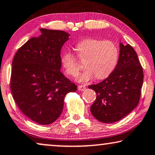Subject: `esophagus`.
<instances>
[{
	"label": "esophagus",
	"mask_w": 155,
	"mask_h": 155,
	"mask_svg": "<svg viewBox=\"0 0 155 155\" xmlns=\"http://www.w3.org/2000/svg\"><path fill=\"white\" fill-rule=\"evenodd\" d=\"M86 86H83V85H79V86H78V91H84L85 89H86Z\"/></svg>",
	"instance_id": "esophagus-1"
}]
</instances>
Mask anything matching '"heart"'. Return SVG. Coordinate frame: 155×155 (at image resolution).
Masks as SVG:
<instances>
[{
    "instance_id": "1",
    "label": "heart",
    "mask_w": 155,
    "mask_h": 155,
    "mask_svg": "<svg viewBox=\"0 0 155 155\" xmlns=\"http://www.w3.org/2000/svg\"><path fill=\"white\" fill-rule=\"evenodd\" d=\"M78 56L85 60L86 69L77 77L80 82H86L95 77L98 79L106 78L116 67L119 58L118 48L110 41L86 38L76 45ZM61 62L67 75L76 77L81 69L77 58L66 51L61 57Z\"/></svg>"
}]
</instances>
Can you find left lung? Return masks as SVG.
I'll return each mask as SVG.
<instances>
[{
  "mask_svg": "<svg viewBox=\"0 0 155 155\" xmlns=\"http://www.w3.org/2000/svg\"><path fill=\"white\" fill-rule=\"evenodd\" d=\"M143 77L134 48L120 43L119 60L114 71L102 82L88 86L97 94L91 107L93 117L102 123H113L128 115L140 100Z\"/></svg>",
  "mask_w": 155,
  "mask_h": 155,
  "instance_id": "8db88e82",
  "label": "left lung"
}]
</instances>
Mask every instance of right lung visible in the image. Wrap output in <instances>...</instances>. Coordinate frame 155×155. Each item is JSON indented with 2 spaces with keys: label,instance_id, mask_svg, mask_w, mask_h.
Listing matches in <instances>:
<instances>
[{
  "label": "right lung",
  "instance_id": "add662e5",
  "mask_svg": "<svg viewBox=\"0 0 155 155\" xmlns=\"http://www.w3.org/2000/svg\"><path fill=\"white\" fill-rule=\"evenodd\" d=\"M19 48L12 63L10 89L21 112L41 125L62 114L64 97L77 86L60 71L61 48L69 39L64 31L41 29Z\"/></svg>",
  "mask_w": 155,
  "mask_h": 155
}]
</instances>
